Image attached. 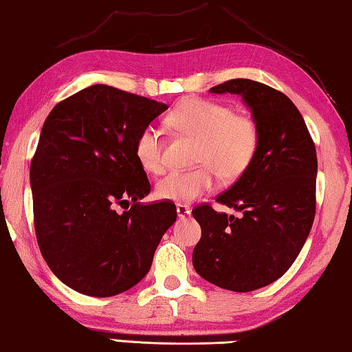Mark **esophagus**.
Segmentation results:
<instances>
[{"label": "esophagus", "instance_id": "esophagus-1", "mask_svg": "<svg viewBox=\"0 0 352 352\" xmlns=\"http://www.w3.org/2000/svg\"><path fill=\"white\" fill-rule=\"evenodd\" d=\"M177 214L180 219H183V217L191 214V208H189L188 205H177Z\"/></svg>", "mask_w": 352, "mask_h": 352}]
</instances>
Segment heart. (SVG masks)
I'll return each instance as SVG.
<instances>
[{"label": "heart", "mask_w": 352, "mask_h": 352, "mask_svg": "<svg viewBox=\"0 0 352 352\" xmlns=\"http://www.w3.org/2000/svg\"><path fill=\"white\" fill-rule=\"evenodd\" d=\"M167 125L197 142L192 170H175L156 183L160 199L189 204L214 188L216 174L235 182L249 169L258 150L260 133L255 122L236 116L230 106L202 98L182 102L167 116ZM135 155L144 170L160 174L164 169L163 139L153 125L142 128L135 142Z\"/></svg>", "instance_id": "b5f03b06"}]
</instances>
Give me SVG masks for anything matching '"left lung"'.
<instances>
[{"mask_svg": "<svg viewBox=\"0 0 352 352\" xmlns=\"http://www.w3.org/2000/svg\"><path fill=\"white\" fill-rule=\"evenodd\" d=\"M211 94H235L258 126L249 169L216 202L239 211L192 210L202 236L192 265L213 285L246 293L270 285L294 263L315 219L316 150L299 109L285 94L252 80H230Z\"/></svg>", "mask_w": 352, "mask_h": 352, "instance_id": "1", "label": "left lung"}]
</instances>
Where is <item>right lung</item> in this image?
Segmentation results:
<instances>
[{"label": "right lung", "mask_w": 352, "mask_h": 352, "mask_svg": "<svg viewBox=\"0 0 352 352\" xmlns=\"http://www.w3.org/2000/svg\"><path fill=\"white\" fill-rule=\"evenodd\" d=\"M166 109L94 85L56 104L42 126L30 169L36 236L53 274L78 293L109 298L135 287L177 219L172 202H138L150 183L136 138Z\"/></svg>", "instance_id": "add662e5"}]
</instances>
